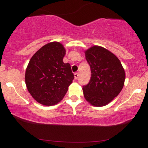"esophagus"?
I'll list each match as a JSON object with an SVG mask.
<instances>
[{
    "label": "esophagus",
    "instance_id": "1",
    "mask_svg": "<svg viewBox=\"0 0 148 148\" xmlns=\"http://www.w3.org/2000/svg\"><path fill=\"white\" fill-rule=\"evenodd\" d=\"M78 76H79V73H77V72L74 73V79H78Z\"/></svg>",
    "mask_w": 148,
    "mask_h": 148
}]
</instances>
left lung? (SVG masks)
I'll list each match as a JSON object with an SVG mask.
<instances>
[{
	"instance_id": "8db88e82",
	"label": "left lung",
	"mask_w": 148,
	"mask_h": 148,
	"mask_svg": "<svg viewBox=\"0 0 148 148\" xmlns=\"http://www.w3.org/2000/svg\"><path fill=\"white\" fill-rule=\"evenodd\" d=\"M85 54L92 73L89 83L83 86L85 99L92 106H106L123 89L125 69L113 53L99 46L90 47Z\"/></svg>"
}]
</instances>
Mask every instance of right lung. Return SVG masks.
I'll use <instances>...</instances> for the list:
<instances>
[{
  "mask_svg": "<svg viewBox=\"0 0 148 148\" xmlns=\"http://www.w3.org/2000/svg\"><path fill=\"white\" fill-rule=\"evenodd\" d=\"M65 49L53 42L39 49L30 58L25 74L27 89L37 102L56 104L63 99L74 76L69 63H64Z\"/></svg>",
  "mask_w": 148,
  "mask_h": 148,
  "instance_id": "right-lung-1",
  "label": "right lung"
}]
</instances>
